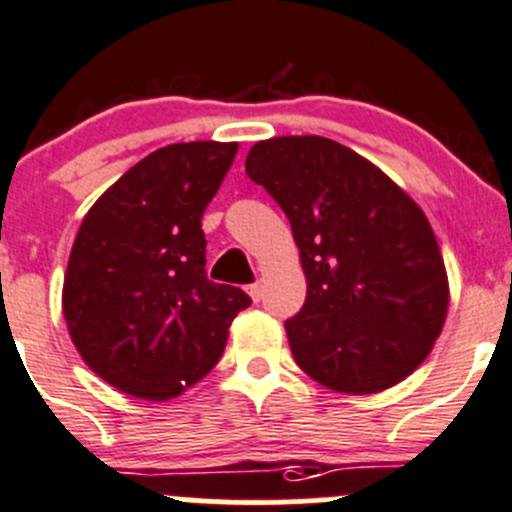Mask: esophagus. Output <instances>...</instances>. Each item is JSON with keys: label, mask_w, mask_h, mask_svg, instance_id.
<instances>
[{"label": "esophagus", "mask_w": 512, "mask_h": 512, "mask_svg": "<svg viewBox=\"0 0 512 512\" xmlns=\"http://www.w3.org/2000/svg\"><path fill=\"white\" fill-rule=\"evenodd\" d=\"M247 294L252 297V302H260V299H262V285H260V282H255V285L247 287Z\"/></svg>", "instance_id": "1"}]
</instances>
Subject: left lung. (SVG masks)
<instances>
[{"mask_svg":"<svg viewBox=\"0 0 512 512\" xmlns=\"http://www.w3.org/2000/svg\"><path fill=\"white\" fill-rule=\"evenodd\" d=\"M250 180L280 203L307 299L287 319L294 361L339 394H379L431 354L446 324V265L416 200L352 148L277 136L247 153Z\"/></svg>","mask_w":512,"mask_h":512,"instance_id":"1","label":"left lung"}]
</instances>
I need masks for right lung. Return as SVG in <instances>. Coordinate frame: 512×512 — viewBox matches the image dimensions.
I'll list each match as a JSON object with an SVG mask.
<instances>
[{
	"label": "right lung",
	"instance_id": "add662e5",
	"mask_svg": "<svg viewBox=\"0 0 512 512\" xmlns=\"http://www.w3.org/2000/svg\"><path fill=\"white\" fill-rule=\"evenodd\" d=\"M237 143L153 151L91 205L61 289L69 337L96 376L146 401L198 384L223 356L242 289L205 277L200 220Z\"/></svg>",
	"mask_w": 512,
	"mask_h": 512
}]
</instances>
